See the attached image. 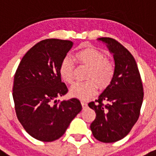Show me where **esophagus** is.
<instances>
[{
    "label": "esophagus",
    "instance_id": "obj_1",
    "mask_svg": "<svg viewBox=\"0 0 156 156\" xmlns=\"http://www.w3.org/2000/svg\"><path fill=\"white\" fill-rule=\"evenodd\" d=\"M81 104H82V108H86L87 107V103L85 102V101H81Z\"/></svg>",
    "mask_w": 156,
    "mask_h": 156
}]
</instances>
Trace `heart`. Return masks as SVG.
<instances>
[{
  "mask_svg": "<svg viewBox=\"0 0 156 156\" xmlns=\"http://www.w3.org/2000/svg\"><path fill=\"white\" fill-rule=\"evenodd\" d=\"M78 62L88 66L86 78H91L85 82H76L70 89L72 97L86 100L94 96L97 90V85L100 88H105L113 79L114 66L105 56L98 50L93 48L80 50L75 54ZM59 74L65 82L74 80V64L70 57L62 60L59 66Z\"/></svg>",
  "mask_w": 156,
  "mask_h": 156,
  "instance_id": "b5f03b06",
  "label": "heart"
}]
</instances>
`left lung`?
I'll return each instance as SVG.
<instances>
[{
  "label": "left lung",
  "mask_w": 156,
  "mask_h": 156,
  "mask_svg": "<svg viewBox=\"0 0 156 156\" xmlns=\"http://www.w3.org/2000/svg\"><path fill=\"white\" fill-rule=\"evenodd\" d=\"M98 40L105 44L113 56L114 76L98 100L88 104L96 112L90 129L98 140L113 143L126 136L138 120L144 89L132 54L112 38H98Z\"/></svg>",
  "instance_id": "obj_1"
}]
</instances>
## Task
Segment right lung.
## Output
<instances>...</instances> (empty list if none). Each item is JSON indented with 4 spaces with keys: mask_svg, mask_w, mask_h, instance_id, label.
<instances>
[{
    "mask_svg": "<svg viewBox=\"0 0 156 156\" xmlns=\"http://www.w3.org/2000/svg\"><path fill=\"white\" fill-rule=\"evenodd\" d=\"M72 47L70 40H42L24 55L16 71L12 97L16 116L26 132L38 140L59 139L82 110L77 98L56 100L68 92L59 66Z\"/></svg>",
    "mask_w": 156,
    "mask_h": 156,
    "instance_id": "obj_1",
    "label": "right lung"
}]
</instances>
